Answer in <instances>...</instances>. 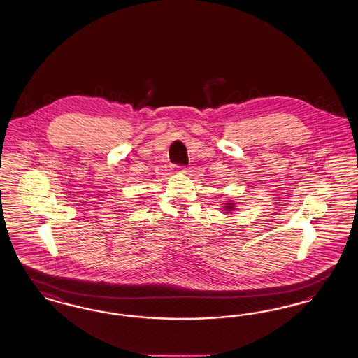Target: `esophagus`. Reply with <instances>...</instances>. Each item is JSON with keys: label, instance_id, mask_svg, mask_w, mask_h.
I'll use <instances>...</instances> for the list:
<instances>
[{"label": "esophagus", "instance_id": "1", "mask_svg": "<svg viewBox=\"0 0 358 358\" xmlns=\"http://www.w3.org/2000/svg\"><path fill=\"white\" fill-rule=\"evenodd\" d=\"M176 169H177V171H184V169H185V166H181V165H177V166H176Z\"/></svg>", "mask_w": 358, "mask_h": 358}]
</instances>
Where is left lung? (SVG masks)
<instances>
[{
  "label": "left lung",
  "mask_w": 358,
  "mask_h": 358,
  "mask_svg": "<svg viewBox=\"0 0 358 358\" xmlns=\"http://www.w3.org/2000/svg\"><path fill=\"white\" fill-rule=\"evenodd\" d=\"M232 205H234V203H228L227 206H225V210H232V209H234V206H232Z\"/></svg>",
  "instance_id": "8db88e82"
}]
</instances>
